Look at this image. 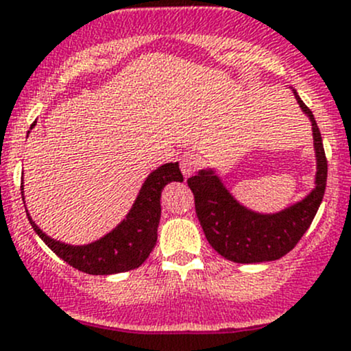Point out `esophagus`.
<instances>
[{
    "mask_svg": "<svg viewBox=\"0 0 351 351\" xmlns=\"http://www.w3.org/2000/svg\"><path fill=\"white\" fill-rule=\"evenodd\" d=\"M200 158H198L197 154L193 153H185L180 158V168H182V173L185 178H189V176H192L193 173L197 171L198 168H200Z\"/></svg>",
    "mask_w": 351,
    "mask_h": 351,
    "instance_id": "34e87169",
    "label": "esophagus"
}]
</instances>
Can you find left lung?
Listing matches in <instances>:
<instances>
[{
	"mask_svg": "<svg viewBox=\"0 0 351 351\" xmlns=\"http://www.w3.org/2000/svg\"><path fill=\"white\" fill-rule=\"evenodd\" d=\"M292 93L300 110L309 117L316 151V182L302 200L274 214H261L239 204L212 168L200 169L189 178L205 238L221 256L234 263H261L285 256L309 229L323 202L328 178L323 137L313 112L295 90Z\"/></svg>",
	"mask_w": 351,
	"mask_h": 351,
	"instance_id": "left-lung-1",
	"label": "left lung"
}]
</instances>
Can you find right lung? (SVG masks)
Here are the masks:
<instances>
[{
    "label": "right lung",
    "mask_w": 351,
    "mask_h": 351,
    "mask_svg": "<svg viewBox=\"0 0 351 351\" xmlns=\"http://www.w3.org/2000/svg\"><path fill=\"white\" fill-rule=\"evenodd\" d=\"M34 125L35 122L30 129H34ZM171 182H183L178 162H166L149 173L125 219L104 238L83 246H73L52 239L32 221L28 210L27 217L38 238L76 270L90 275L122 274L141 267L156 246L161 219V192ZM22 198L25 204L23 192Z\"/></svg>",
    "instance_id": "add662e5"
}]
</instances>
